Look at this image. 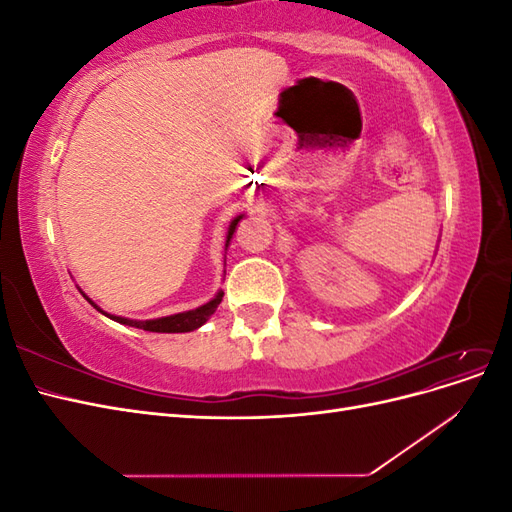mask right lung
I'll list each match as a JSON object with an SVG mask.
<instances>
[{
	"label": "right lung",
	"instance_id": "1",
	"mask_svg": "<svg viewBox=\"0 0 512 512\" xmlns=\"http://www.w3.org/2000/svg\"><path fill=\"white\" fill-rule=\"evenodd\" d=\"M243 220V213L237 215L235 220H230L228 224V230H226V243H224V250H228L230 245V239L232 235H235L237 230V224ZM83 297L94 305L100 314H104L106 318H111L119 324H126V327H134V329H143V331H151V333H188V331H196L203 327V324L211 318V314L218 309V305L222 303V297L224 292L218 290V294L211 301H207L205 305H200L196 309H190V312H181V314H173V316H164V318H153V320H130V318H121V316H115V314H108L104 312V309H100L98 303L91 301L87 294L81 290Z\"/></svg>",
	"mask_w": 512,
	"mask_h": 512
}]
</instances>
